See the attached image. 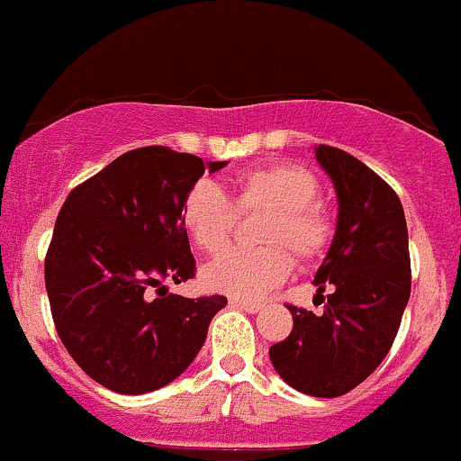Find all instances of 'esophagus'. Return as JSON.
<instances>
[{
    "label": "esophagus",
    "instance_id": "esophagus-1",
    "mask_svg": "<svg viewBox=\"0 0 461 461\" xmlns=\"http://www.w3.org/2000/svg\"><path fill=\"white\" fill-rule=\"evenodd\" d=\"M230 305L232 308L249 312V314H255V312L261 310V303H257V301H249V299H230Z\"/></svg>",
    "mask_w": 461,
    "mask_h": 461
}]
</instances>
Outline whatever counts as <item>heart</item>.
I'll use <instances>...</instances> for the list:
<instances>
[{
    "label": "heart",
    "instance_id": "heart-1",
    "mask_svg": "<svg viewBox=\"0 0 461 461\" xmlns=\"http://www.w3.org/2000/svg\"><path fill=\"white\" fill-rule=\"evenodd\" d=\"M316 195L314 173L290 162H270L237 173L232 202L212 182H195L185 193L180 217L193 244L206 255L226 249L237 221L235 208L240 212L268 211L259 240L270 246L224 252L202 275L206 288L237 299H259L290 276L292 257L284 245L301 261L323 257L334 240V220Z\"/></svg>",
    "mask_w": 461,
    "mask_h": 461
}]
</instances>
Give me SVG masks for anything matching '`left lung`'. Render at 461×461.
<instances>
[{"instance_id": "obj_1", "label": "left lung", "mask_w": 461, "mask_h": 461, "mask_svg": "<svg viewBox=\"0 0 461 461\" xmlns=\"http://www.w3.org/2000/svg\"><path fill=\"white\" fill-rule=\"evenodd\" d=\"M314 151L339 197L334 241L314 276L325 308L314 314L288 305L294 328L272 345L270 360L301 393L339 398L374 374L393 345L411 294L409 232L400 197L378 173L336 147Z\"/></svg>"}]
</instances>
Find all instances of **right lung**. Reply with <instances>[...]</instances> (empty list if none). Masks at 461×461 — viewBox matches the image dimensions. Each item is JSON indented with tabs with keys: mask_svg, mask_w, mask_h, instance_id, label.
Masks as SVG:
<instances>
[{
	"mask_svg": "<svg viewBox=\"0 0 461 461\" xmlns=\"http://www.w3.org/2000/svg\"><path fill=\"white\" fill-rule=\"evenodd\" d=\"M221 167L169 147H140L63 202L46 255L48 299L59 339L103 387L138 395L169 384L229 303L220 294L186 299L159 288L195 276L182 200L204 169ZM151 287L158 297L149 296Z\"/></svg>",
	"mask_w": 461,
	"mask_h": 461,
	"instance_id": "add662e5",
	"label": "right lung"
}]
</instances>
